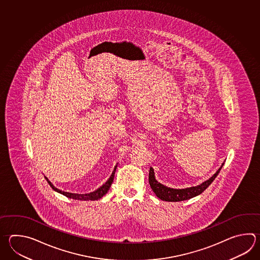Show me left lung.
Segmentation results:
<instances>
[{"mask_svg":"<svg viewBox=\"0 0 260 260\" xmlns=\"http://www.w3.org/2000/svg\"><path fill=\"white\" fill-rule=\"evenodd\" d=\"M222 166L217 170V172L211 178H209L208 180L204 181L200 185L185 188V189H173V188H170V187H167V186L161 184L154 178V172L153 168H150L149 183H150L152 190L155 193V196L163 201L180 202L189 200L194 196L201 194L202 192L205 191L207 187L212 183L213 180H215V178L218 175L219 171L222 169Z\"/></svg>","mask_w":260,"mask_h":260,"instance_id":"obj_1","label":"left lung"}]
</instances>
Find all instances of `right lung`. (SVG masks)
Here are the masks:
<instances>
[{
  "label": "right lung",
  "mask_w": 260,
  "mask_h": 260,
  "mask_svg": "<svg viewBox=\"0 0 260 260\" xmlns=\"http://www.w3.org/2000/svg\"><path fill=\"white\" fill-rule=\"evenodd\" d=\"M117 166L115 167V169L113 170L110 178L107 180V181H106L105 184H103V185H102L100 188H98L96 191L90 192V193H85V194H80V193L79 194V193H72V192H68V191H60L59 189L55 188V187L53 185V183H52L50 180H48V178L45 177V179H46L48 183L50 184V186L53 188L54 191H57V192L63 194V196H67V197H69V198H72V199H75V200H81V201H95V200H98V199L102 198V197L105 196L106 192L108 191V190H109L112 182H113V180H114V176H115V172H116V170H117Z\"/></svg>",
  "instance_id": "1"
}]
</instances>
